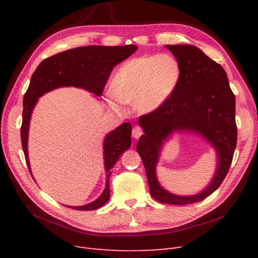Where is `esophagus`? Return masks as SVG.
<instances>
[{"instance_id":"obj_1","label":"esophagus","mask_w":258,"mask_h":258,"mask_svg":"<svg viewBox=\"0 0 258 258\" xmlns=\"http://www.w3.org/2000/svg\"><path fill=\"white\" fill-rule=\"evenodd\" d=\"M132 135H133V137H134L135 139H138V138H140V137L142 136V135H143V130H142L140 126H135V127L133 128Z\"/></svg>"}]
</instances>
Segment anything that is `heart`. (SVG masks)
Listing matches in <instances>:
<instances>
[{
    "mask_svg": "<svg viewBox=\"0 0 258 258\" xmlns=\"http://www.w3.org/2000/svg\"><path fill=\"white\" fill-rule=\"evenodd\" d=\"M180 76V64L169 54L133 58L115 73L110 85L108 105L121 111L119 102L133 103L140 113L153 112L169 98Z\"/></svg>",
    "mask_w": 258,
    "mask_h": 258,
    "instance_id": "heart-1",
    "label": "heart"
}]
</instances>
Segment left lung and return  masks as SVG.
<instances>
[{
    "label": "left lung",
    "instance_id": "1",
    "mask_svg": "<svg viewBox=\"0 0 258 258\" xmlns=\"http://www.w3.org/2000/svg\"><path fill=\"white\" fill-rule=\"evenodd\" d=\"M166 48L180 64V80L163 104L139 118L144 135L137 143V152L143 161L152 197L164 204L187 205L213 194L228 173L237 141L235 96L223 67L202 50L191 45H167ZM175 130L198 132L218 154L213 181L195 196L168 193L156 179L159 150L164 140Z\"/></svg>",
    "mask_w": 258,
    "mask_h": 258
}]
</instances>
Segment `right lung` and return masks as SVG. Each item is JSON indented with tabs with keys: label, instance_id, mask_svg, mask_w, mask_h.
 <instances>
[{
	"label": "right lung",
	"instance_id": "1",
	"mask_svg": "<svg viewBox=\"0 0 258 258\" xmlns=\"http://www.w3.org/2000/svg\"><path fill=\"white\" fill-rule=\"evenodd\" d=\"M137 50L136 45L126 46H87L70 49L44 59L31 76L30 85L23 99V122L21 126L22 146L31 173L28 159V132L30 118L37 99L49 91L61 87L83 88L97 96L104 86L113 68ZM132 125L128 122L108 133L103 143L104 167L106 172L105 188L101 196L84 206H67L76 210H95L102 207L110 199V177L115 163L131 146ZM32 175V174H31ZM33 178V177H32ZM34 180V179H33Z\"/></svg>",
	"mask_w": 258,
	"mask_h": 258
}]
</instances>
